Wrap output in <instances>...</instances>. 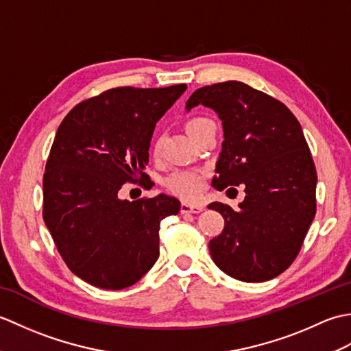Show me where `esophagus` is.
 I'll use <instances>...</instances> for the list:
<instances>
[{"label": "esophagus", "mask_w": 351, "mask_h": 351, "mask_svg": "<svg viewBox=\"0 0 351 351\" xmlns=\"http://www.w3.org/2000/svg\"><path fill=\"white\" fill-rule=\"evenodd\" d=\"M200 211H204V206L199 205V204L182 202V205H181V213L182 214H199Z\"/></svg>", "instance_id": "1"}]
</instances>
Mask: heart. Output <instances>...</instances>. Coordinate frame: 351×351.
Here are the masks:
<instances>
[{
    "label": "heart",
    "mask_w": 351,
    "mask_h": 351,
    "mask_svg": "<svg viewBox=\"0 0 351 351\" xmlns=\"http://www.w3.org/2000/svg\"><path fill=\"white\" fill-rule=\"evenodd\" d=\"M210 121L206 117H191L190 121L185 123V130L190 134L191 138L196 137V134L200 128ZM152 154L154 156H158L161 154V140H155L152 145ZM206 180V170L204 169H180L171 171V173L164 180V187L171 195L182 199H195L204 189V184Z\"/></svg>",
    "instance_id": "1"
}]
</instances>
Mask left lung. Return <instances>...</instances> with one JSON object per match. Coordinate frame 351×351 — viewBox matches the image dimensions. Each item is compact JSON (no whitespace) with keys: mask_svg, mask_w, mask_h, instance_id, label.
I'll list each match as a JSON object with an SVG mask.
<instances>
[{"mask_svg":"<svg viewBox=\"0 0 351 351\" xmlns=\"http://www.w3.org/2000/svg\"><path fill=\"white\" fill-rule=\"evenodd\" d=\"M196 106L213 108L225 132L213 187L245 191L238 210L208 206L225 219L211 258L234 279L270 280L293 264L315 217L317 170L302 126L285 104L240 81L197 88L185 107Z\"/></svg>","mask_w":351,"mask_h":351,"instance_id":"8db88e82","label":"left lung"}]
</instances>
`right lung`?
Listing matches in <instances>:
<instances>
[{
    "label": "right lung",
    "mask_w": 351,
    "mask_h": 351,
    "mask_svg": "<svg viewBox=\"0 0 351 351\" xmlns=\"http://www.w3.org/2000/svg\"><path fill=\"white\" fill-rule=\"evenodd\" d=\"M187 86L114 87L73 107L43 173V220L69 270L102 289L131 287L160 255V223L181 210L166 195L121 200L145 185L155 123Z\"/></svg>",
    "instance_id": "right-lung-1"
}]
</instances>
